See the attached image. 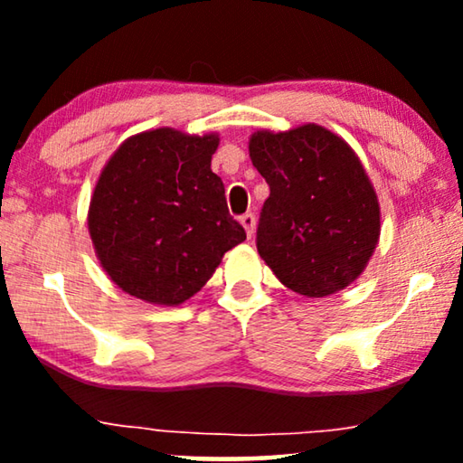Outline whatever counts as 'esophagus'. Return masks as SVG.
Instances as JSON below:
<instances>
[{"label":"esophagus","mask_w":463,"mask_h":463,"mask_svg":"<svg viewBox=\"0 0 463 463\" xmlns=\"http://www.w3.org/2000/svg\"><path fill=\"white\" fill-rule=\"evenodd\" d=\"M240 223H242L244 232H246V236H249V238L255 236V225H257V219H255V214H250V213L242 214V217H240Z\"/></svg>","instance_id":"34e87169"}]
</instances>
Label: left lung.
<instances>
[{
    "label": "left lung",
    "mask_w": 463,
    "mask_h": 463,
    "mask_svg": "<svg viewBox=\"0 0 463 463\" xmlns=\"http://www.w3.org/2000/svg\"><path fill=\"white\" fill-rule=\"evenodd\" d=\"M252 166L268 181L257 250L278 280L306 297L339 293L377 249L382 211L350 145L318 124L249 138Z\"/></svg>",
    "instance_id": "8db88e82"
}]
</instances>
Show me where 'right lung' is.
Wrapping results in <instances>:
<instances>
[{
  "label": "right lung",
  "instance_id": "1",
  "mask_svg": "<svg viewBox=\"0 0 463 463\" xmlns=\"http://www.w3.org/2000/svg\"><path fill=\"white\" fill-rule=\"evenodd\" d=\"M217 132L154 128L126 138L100 170L88 232L100 268L124 293L181 306L244 242L211 170Z\"/></svg>",
  "mask_w": 463,
  "mask_h": 463
}]
</instances>
